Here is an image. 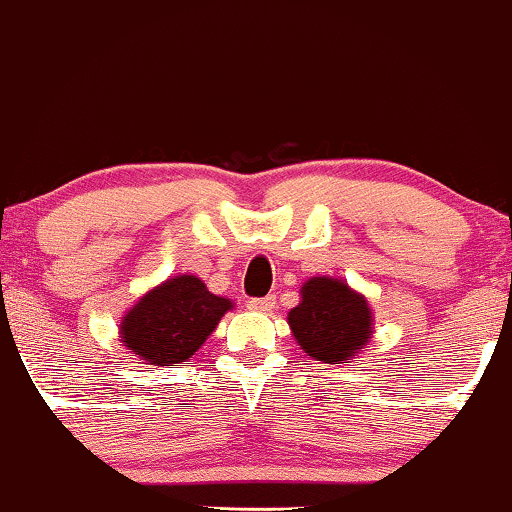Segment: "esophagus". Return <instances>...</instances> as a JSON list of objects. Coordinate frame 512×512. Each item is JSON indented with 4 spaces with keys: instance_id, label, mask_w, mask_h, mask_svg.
Here are the masks:
<instances>
[{
    "instance_id": "obj_1",
    "label": "esophagus",
    "mask_w": 512,
    "mask_h": 512,
    "mask_svg": "<svg viewBox=\"0 0 512 512\" xmlns=\"http://www.w3.org/2000/svg\"><path fill=\"white\" fill-rule=\"evenodd\" d=\"M247 307L254 312H270L275 307V296H265V298H249Z\"/></svg>"
}]
</instances>
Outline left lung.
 <instances>
[{
  "mask_svg": "<svg viewBox=\"0 0 512 512\" xmlns=\"http://www.w3.org/2000/svg\"><path fill=\"white\" fill-rule=\"evenodd\" d=\"M300 293L303 300L289 312V326L300 347L317 361L349 363L373 333L366 298L328 277H312Z\"/></svg>",
  "mask_w": 512,
  "mask_h": 512,
  "instance_id": "left-lung-1",
  "label": "left lung"
}]
</instances>
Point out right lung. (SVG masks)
Instances as JSON below:
<instances>
[{
	"mask_svg": "<svg viewBox=\"0 0 512 512\" xmlns=\"http://www.w3.org/2000/svg\"><path fill=\"white\" fill-rule=\"evenodd\" d=\"M233 303L214 296L193 275H179L146 293L121 324L125 347L151 366H170L198 352Z\"/></svg>",
	"mask_w": 512,
	"mask_h": 512,
	"instance_id": "add662e5",
	"label": "right lung"
}]
</instances>
